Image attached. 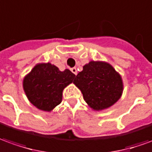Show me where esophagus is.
Wrapping results in <instances>:
<instances>
[{
	"mask_svg": "<svg viewBox=\"0 0 152 152\" xmlns=\"http://www.w3.org/2000/svg\"><path fill=\"white\" fill-rule=\"evenodd\" d=\"M71 71H72V72L73 73V74H75V75H77V70H76V67H73V68L71 69Z\"/></svg>",
	"mask_w": 152,
	"mask_h": 152,
	"instance_id": "34e87169",
	"label": "esophagus"
}]
</instances>
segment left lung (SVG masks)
<instances>
[{
	"instance_id": "8db88e82",
	"label": "left lung",
	"mask_w": 152,
	"mask_h": 152,
	"mask_svg": "<svg viewBox=\"0 0 152 152\" xmlns=\"http://www.w3.org/2000/svg\"><path fill=\"white\" fill-rule=\"evenodd\" d=\"M73 83L80 90L88 105L98 111L114 104L124 90L120 75L104 61H91L86 64Z\"/></svg>"
}]
</instances>
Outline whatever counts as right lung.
<instances>
[{
  "mask_svg": "<svg viewBox=\"0 0 152 152\" xmlns=\"http://www.w3.org/2000/svg\"><path fill=\"white\" fill-rule=\"evenodd\" d=\"M76 75L70 70L61 72L51 63H39L25 76L23 88L32 104L50 112L61 104L62 91L73 81Z\"/></svg>",
  "mask_w": 152,
  "mask_h": 152,
  "instance_id": "1",
  "label": "right lung"
}]
</instances>
